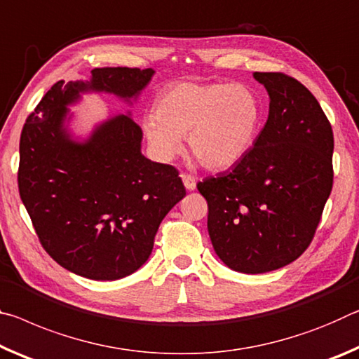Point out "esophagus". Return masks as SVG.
<instances>
[{
	"mask_svg": "<svg viewBox=\"0 0 359 359\" xmlns=\"http://www.w3.org/2000/svg\"><path fill=\"white\" fill-rule=\"evenodd\" d=\"M181 180H183V183H184V187L187 191H194L197 187V181H196V178H194L192 175H187V173H183L181 175Z\"/></svg>",
	"mask_w": 359,
	"mask_h": 359,
	"instance_id": "esophagus-1",
	"label": "esophagus"
}]
</instances>
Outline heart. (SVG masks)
<instances>
[{
  "instance_id": "b5f03b06",
  "label": "heart",
  "mask_w": 359,
  "mask_h": 359,
  "mask_svg": "<svg viewBox=\"0 0 359 359\" xmlns=\"http://www.w3.org/2000/svg\"><path fill=\"white\" fill-rule=\"evenodd\" d=\"M262 122V103L242 82L180 81L163 89L143 133L157 157L170 161L187 138L192 156L210 170L233 167L251 151Z\"/></svg>"
}]
</instances>
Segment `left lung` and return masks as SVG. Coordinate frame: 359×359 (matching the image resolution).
<instances>
[{
	"instance_id": "obj_1",
	"label": "left lung",
	"mask_w": 359,
	"mask_h": 359,
	"mask_svg": "<svg viewBox=\"0 0 359 359\" xmlns=\"http://www.w3.org/2000/svg\"><path fill=\"white\" fill-rule=\"evenodd\" d=\"M270 98L251 151L197 184L219 259L243 273L296 261L312 243L332 191L334 135L318 100L285 73H255Z\"/></svg>"
}]
</instances>
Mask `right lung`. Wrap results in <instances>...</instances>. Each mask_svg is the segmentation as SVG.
I'll list each match as a JSON object with an SVG mask.
<instances>
[{
	"instance_id": "right-lung-1",
	"label": "right lung",
	"mask_w": 359,
	"mask_h": 359,
	"mask_svg": "<svg viewBox=\"0 0 359 359\" xmlns=\"http://www.w3.org/2000/svg\"><path fill=\"white\" fill-rule=\"evenodd\" d=\"M151 68H95L87 82L58 81L20 135L19 192L43 248L69 272L119 280L148 257L162 219L186 196L178 170L141 154L143 132L130 116L100 124L84 143L63 122L81 92L133 98Z\"/></svg>"
}]
</instances>
